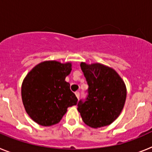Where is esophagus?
<instances>
[{"label":"esophagus","instance_id":"34e87169","mask_svg":"<svg viewBox=\"0 0 152 152\" xmlns=\"http://www.w3.org/2000/svg\"><path fill=\"white\" fill-rule=\"evenodd\" d=\"M75 95H76V96H77V99H79V97H80V93H79L78 91L75 92Z\"/></svg>","mask_w":152,"mask_h":152}]
</instances>
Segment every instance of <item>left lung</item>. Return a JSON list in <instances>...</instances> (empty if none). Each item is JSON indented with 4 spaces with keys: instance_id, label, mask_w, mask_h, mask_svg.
I'll return each mask as SVG.
<instances>
[{
    "instance_id": "obj_1",
    "label": "left lung",
    "mask_w": 152,
    "mask_h": 152,
    "mask_svg": "<svg viewBox=\"0 0 152 152\" xmlns=\"http://www.w3.org/2000/svg\"><path fill=\"white\" fill-rule=\"evenodd\" d=\"M88 89L77 103L83 121L92 128L110 125L124 107L126 88L116 71L101 64H80Z\"/></svg>"
}]
</instances>
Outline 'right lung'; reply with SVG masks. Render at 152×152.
I'll return each mask as SVG.
<instances>
[{
  "mask_svg": "<svg viewBox=\"0 0 152 152\" xmlns=\"http://www.w3.org/2000/svg\"><path fill=\"white\" fill-rule=\"evenodd\" d=\"M71 71V63L49 61L37 64L26 75L21 89L22 100L36 123L43 126L57 124L68 107L77 104V96L64 80Z\"/></svg>",
  "mask_w": 152,
  "mask_h": 152,
  "instance_id": "add662e5",
  "label": "right lung"
}]
</instances>
